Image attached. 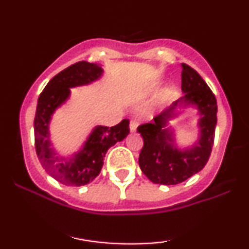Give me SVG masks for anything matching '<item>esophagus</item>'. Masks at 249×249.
Listing matches in <instances>:
<instances>
[{
    "label": "esophagus",
    "mask_w": 249,
    "mask_h": 249,
    "mask_svg": "<svg viewBox=\"0 0 249 249\" xmlns=\"http://www.w3.org/2000/svg\"><path fill=\"white\" fill-rule=\"evenodd\" d=\"M137 127H138V123L136 121H131L130 122V131L131 132H136Z\"/></svg>",
    "instance_id": "esophagus-1"
}]
</instances>
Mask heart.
Instances as JSON below:
<instances>
[{
	"mask_svg": "<svg viewBox=\"0 0 249 249\" xmlns=\"http://www.w3.org/2000/svg\"><path fill=\"white\" fill-rule=\"evenodd\" d=\"M167 95H168V91H167V90H164V91H162L161 95H160V101H165V99H166Z\"/></svg>",
	"mask_w": 249,
	"mask_h": 249,
	"instance_id": "obj_1",
	"label": "heart"
}]
</instances>
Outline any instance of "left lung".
I'll return each mask as SVG.
<instances>
[{"instance_id": "obj_1", "label": "left lung", "mask_w": 249, "mask_h": 249, "mask_svg": "<svg viewBox=\"0 0 249 249\" xmlns=\"http://www.w3.org/2000/svg\"><path fill=\"white\" fill-rule=\"evenodd\" d=\"M181 98L152 123L137 128L144 139L139 166L154 184L177 185L185 181L205 167L212 151L218 112L215 96L199 73L186 64H181ZM187 107L198 110L199 137L191 147L180 149L168 124Z\"/></svg>"}]
</instances>
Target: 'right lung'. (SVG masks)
I'll use <instances>...</instances> for the list:
<instances>
[{
    "mask_svg": "<svg viewBox=\"0 0 249 249\" xmlns=\"http://www.w3.org/2000/svg\"><path fill=\"white\" fill-rule=\"evenodd\" d=\"M102 65L78 62L51 78L38 97L34 131L36 153L44 170L67 186H83L101 173L103 159L111 146L122 142L130 133L128 121L123 119L115 126L97 125L89 134L83 146L64 157L53 146L49 125L53 115L70 98L71 88L84 87L98 81L103 76Z\"/></svg>",
    "mask_w": 249,
    "mask_h": 249,
    "instance_id": "1",
    "label": "right lung"
}]
</instances>
